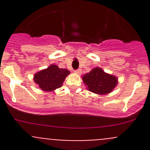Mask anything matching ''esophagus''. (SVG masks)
Segmentation results:
<instances>
[{
    "label": "esophagus",
    "mask_w": 150,
    "mask_h": 150,
    "mask_svg": "<svg viewBox=\"0 0 150 150\" xmlns=\"http://www.w3.org/2000/svg\"><path fill=\"white\" fill-rule=\"evenodd\" d=\"M75 73L78 74V75H80V74H81V72H82V71H81V69H76V70L75 71Z\"/></svg>",
    "instance_id": "34e87169"
}]
</instances>
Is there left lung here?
<instances>
[{"mask_svg": "<svg viewBox=\"0 0 150 150\" xmlns=\"http://www.w3.org/2000/svg\"><path fill=\"white\" fill-rule=\"evenodd\" d=\"M82 79L88 90L99 95L110 93L118 82L117 77L106 73L100 67L93 68L88 73L85 74Z\"/></svg>", "mask_w": 150, "mask_h": 150, "instance_id": "obj_1", "label": "left lung"}]
</instances>
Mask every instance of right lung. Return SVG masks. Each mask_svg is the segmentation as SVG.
I'll return each instance as SVG.
<instances>
[{
    "label": "right lung",
    "mask_w": 150,
    "mask_h": 150,
    "mask_svg": "<svg viewBox=\"0 0 150 150\" xmlns=\"http://www.w3.org/2000/svg\"><path fill=\"white\" fill-rule=\"evenodd\" d=\"M70 73L66 69H60L55 64H51L46 69L36 72L34 82L44 91H53L62 86L66 77Z\"/></svg>",
    "instance_id": "right-lung-1"
}]
</instances>
